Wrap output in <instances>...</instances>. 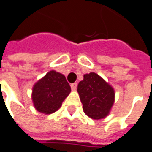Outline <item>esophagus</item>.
<instances>
[{"label":"esophagus","instance_id":"34e87169","mask_svg":"<svg viewBox=\"0 0 152 152\" xmlns=\"http://www.w3.org/2000/svg\"><path fill=\"white\" fill-rule=\"evenodd\" d=\"M77 83H71L70 84V87L72 88V90L73 91H75L76 89H77Z\"/></svg>","mask_w":152,"mask_h":152}]
</instances>
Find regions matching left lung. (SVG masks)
<instances>
[{
  "instance_id": "left-lung-1",
  "label": "left lung",
  "mask_w": 152,
  "mask_h": 152,
  "mask_svg": "<svg viewBox=\"0 0 152 152\" xmlns=\"http://www.w3.org/2000/svg\"><path fill=\"white\" fill-rule=\"evenodd\" d=\"M78 92L88 117L101 119L108 115L115 102V90L98 74H84L78 85Z\"/></svg>"
}]
</instances>
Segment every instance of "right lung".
I'll return each instance as SVG.
<instances>
[{"label":"right lung","mask_w":152,"mask_h":152,"mask_svg":"<svg viewBox=\"0 0 152 152\" xmlns=\"http://www.w3.org/2000/svg\"><path fill=\"white\" fill-rule=\"evenodd\" d=\"M70 91L64 75L50 71L33 86L32 99L34 107L41 113L52 114L61 107Z\"/></svg>","instance_id":"1"}]
</instances>
